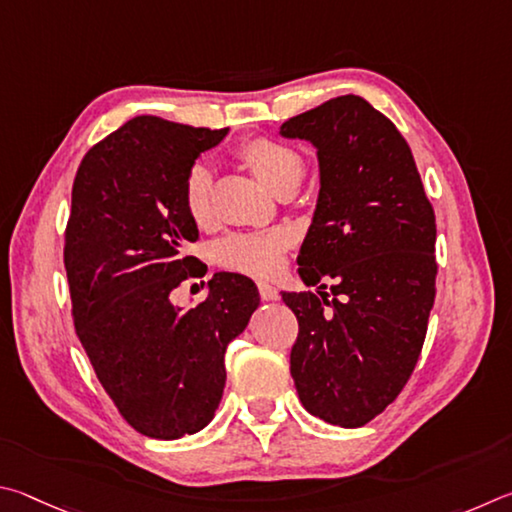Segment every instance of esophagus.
<instances>
[{
    "mask_svg": "<svg viewBox=\"0 0 512 512\" xmlns=\"http://www.w3.org/2000/svg\"><path fill=\"white\" fill-rule=\"evenodd\" d=\"M258 292H261L263 301H274L276 297H279V292H276L274 285L267 283V281H258Z\"/></svg>",
    "mask_w": 512,
    "mask_h": 512,
    "instance_id": "obj_1",
    "label": "esophagus"
}]
</instances>
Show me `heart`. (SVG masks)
<instances>
[{"label":"heart","instance_id":"b5f03b06","mask_svg":"<svg viewBox=\"0 0 512 512\" xmlns=\"http://www.w3.org/2000/svg\"><path fill=\"white\" fill-rule=\"evenodd\" d=\"M254 177L272 193L297 188L303 175L299 152L274 139H251L238 148ZM184 206L197 227L211 224V173L204 164L191 166L184 182ZM292 245L288 231L229 233L215 245V261L231 272L249 276H270L281 267L285 249Z\"/></svg>","mask_w":512,"mask_h":512}]
</instances>
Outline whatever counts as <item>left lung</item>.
Masks as SVG:
<instances>
[{"mask_svg": "<svg viewBox=\"0 0 512 512\" xmlns=\"http://www.w3.org/2000/svg\"><path fill=\"white\" fill-rule=\"evenodd\" d=\"M279 132L312 143L319 159V197L297 258L301 281L319 288L281 292L299 319L290 373L312 416L362 427L398 398L425 342L434 209L409 143L362 96L330 98Z\"/></svg>", "mask_w": 512, "mask_h": 512, "instance_id": "obj_1", "label": "left lung"}]
</instances>
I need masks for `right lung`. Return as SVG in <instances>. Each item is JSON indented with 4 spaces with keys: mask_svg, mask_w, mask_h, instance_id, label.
Instances as JSON below:
<instances>
[{
    "mask_svg": "<svg viewBox=\"0 0 512 512\" xmlns=\"http://www.w3.org/2000/svg\"><path fill=\"white\" fill-rule=\"evenodd\" d=\"M229 128L137 116L87 152L71 188L65 270L76 335L116 409L143 436L175 441L211 423L224 353L258 308L247 276L218 272L195 308L170 301L197 276L184 206L195 159Z\"/></svg>",
    "mask_w": 512,
    "mask_h": 512,
    "instance_id": "obj_1",
    "label": "right lung"
}]
</instances>
